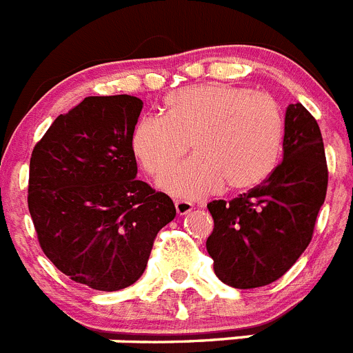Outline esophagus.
<instances>
[{"label": "esophagus", "instance_id": "1", "mask_svg": "<svg viewBox=\"0 0 353 353\" xmlns=\"http://www.w3.org/2000/svg\"><path fill=\"white\" fill-rule=\"evenodd\" d=\"M174 205H176V210L179 216H184V214L192 212L193 210V203L188 202V200H176V202H174Z\"/></svg>", "mask_w": 353, "mask_h": 353}]
</instances>
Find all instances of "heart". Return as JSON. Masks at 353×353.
Instances as JSON below:
<instances>
[{
    "label": "heart",
    "mask_w": 353,
    "mask_h": 353,
    "mask_svg": "<svg viewBox=\"0 0 353 353\" xmlns=\"http://www.w3.org/2000/svg\"><path fill=\"white\" fill-rule=\"evenodd\" d=\"M284 121L275 99L225 83H205L172 92L165 117L146 114L132 132V151L148 174L169 172L188 153L196 157L160 181L167 193L199 199L258 186L281 153Z\"/></svg>",
    "instance_id": "1"
}]
</instances>
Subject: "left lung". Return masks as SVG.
<instances>
[{
    "label": "left lung",
    "mask_w": 353,
    "mask_h": 353,
    "mask_svg": "<svg viewBox=\"0 0 353 353\" xmlns=\"http://www.w3.org/2000/svg\"><path fill=\"white\" fill-rule=\"evenodd\" d=\"M284 160L243 195L207 203L214 230L207 252L217 279L254 289L281 279L303 254L327 192V163L317 120L303 104H289Z\"/></svg>",
    "instance_id": "1"
}]
</instances>
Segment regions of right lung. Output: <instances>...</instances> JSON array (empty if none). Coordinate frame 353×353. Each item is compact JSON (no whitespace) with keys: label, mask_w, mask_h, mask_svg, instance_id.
Here are the masks:
<instances>
[{"label":"right lung","mask_w":353,"mask_h":353,"mask_svg":"<svg viewBox=\"0 0 353 353\" xmlns=\"http://www.w3.org/2000/svg\"><path fill=\"white\" fill-rule=\"evenodd\" d=\"M143 101L85 97L36 143L28 205L41 251L71 281L120 291L144 273L157 233L176 217L169 195L136 179L132 132Z\"/></svg>","instance_id":"obj_1"}]
</instances>
